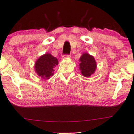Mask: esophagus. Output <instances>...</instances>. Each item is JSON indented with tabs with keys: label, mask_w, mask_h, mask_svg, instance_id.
Wrapping results in <instances>:
<instances>
[{
	"label": "esophagus",
	"mask_w": 134,
	"mask_h": 134,
	"mask_svg": "<svg viewBox=\"0 0 134 134\" xmlns=\"http://www.w3.org/2000/svg\"><path fill=\"white\" fill-rule=\"evenodd\" d=\"M71 57V55L70 54H63V56H62V58L63 59H65V58H70Z\"/></svg>",
	"instance_id": "obj_1"
}]
</instances>
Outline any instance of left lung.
Wrapping results in <instances>:
<instances>
[{"label":"left lung","instance_id":"obj_1","mask_svg":"<svg viewBox=\"0 0 134 134\" xmlns=\"http://www.w3.org/2000/svg\"><path fill=\"white\" fill-rule=\"evenodd\" d=\"M80 69L81 73L86 77L93 75L97 68V63L94 57L87 53H85L80 58Z\"/></svg>","mask_w":134,"mask_h":134}]
</instances>
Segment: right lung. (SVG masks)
Listing matches in <instances>:
<instances>
[{
  "label": "right lung",
  "mask_w": 134,
  "mask_h": 134,
  "mask_svg": "<svg viewBox=\"0 0 134 134\" xmlns=\"http://www.w3.org/2000/svg\"><path fill=\"white\" fill-rule=\"evenodd\" d=\"M58 64L56 58L51 54H45L40 58L35 64V71L43 79H49L54 75V69Z\"/></svg>",
  "instance_id": "add662e5"
}]
</instances>
